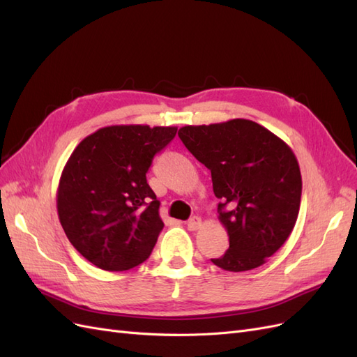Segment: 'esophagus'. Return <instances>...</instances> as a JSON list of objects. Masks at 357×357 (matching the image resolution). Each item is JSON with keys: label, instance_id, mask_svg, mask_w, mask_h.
<instances>
[{"label": "esophagus", "instance_id": "34e87169", "mask_svg": "<svg viewBox=\"0 0 357 357\" xmlns=\"http://www.w3.org/2000/svg\"><path fill=\"white\" fill-rule=\"evenodd\" d=\"M187 226H188L190 231H196V229H199L200 226H202V218L197 217V215H193V217H191L190 220L187 222Z\"/></svg>", "mask_w": 357, "mask_h": 357}]
</instances>
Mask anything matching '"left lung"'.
<instances>
[{
  "instance_id": "obj_1",
  "label": "left lung",
  "mask_w": 357,
  "mask_h": 357,
  "mask_svg": "<svg viewBox=\"0 0 357 357\" xmlns=\"http://www.w3.org/2000/svg\"><path fill=\"white\" fill-rule=\"evenodd\" d=\"M179 139L211 170L218 220L229 249L211 259L226 271H248L267 262L294 229L301 175L294 152L267 128L248 119L182 126Z\"/></svg>"
}]
</instances>
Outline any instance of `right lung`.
Masks as SVG:
<instances>
[{
	"label": "right lung",
	"mask_w": 357,
	"mask_h": 357,
	"mask_svg": "<svg viewBox=\"0 0 357 357\" xmlns=\"http://www.w3.org/2000/svg\"><path fill=\"white\" fill-rule=\"evenodd\" d=\"M176 131L105 126L72 152L59 182L57 213L70 244L98 268L125 271L149 258L164 223L146 173Z\"/></svg>",
	"instance_id": "add662e5"
}]
</instances>
